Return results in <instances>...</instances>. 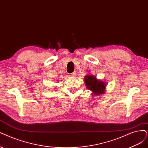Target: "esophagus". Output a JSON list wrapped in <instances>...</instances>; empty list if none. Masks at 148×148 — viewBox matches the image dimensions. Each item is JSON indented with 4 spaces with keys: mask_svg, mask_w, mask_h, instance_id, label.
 <instances>
[{
    "mask_svg": "<svg viewBox=\"0 0 148 148\" xmlns=\"http://www.w3.org/2000/svg\"><path fill=\"white\" fill-rule=\"evenodd\" d=\"M70 76H71V77H74L75 76H76V73H75V72L73 73L72 74H71Z\"/></svg>",
    "mask_w": 148,
    "mask_h": 148,
    "instance_id": "34e87169",
    "label": "esophagus"
}]
</instances>
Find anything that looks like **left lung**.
<instances>
[{
  "label": "left lung",
  "mask_w": 148,
  "mask_h": 148,
  "mask_svg": "<svg viewBox=\"0 0 148 148\" xmlns=\"http://www.w3.org/2000/svg\"><path fill=\"white\" fill-rule=\"evenodd\" d=\"M84 82L86 88L91 91L93 96H99L104 94L107 84L104 81H101L96 78V76L88 74L85 76Z\"/></svg>",
  "instance_id": "left-lung-1"
}]
</instances>
